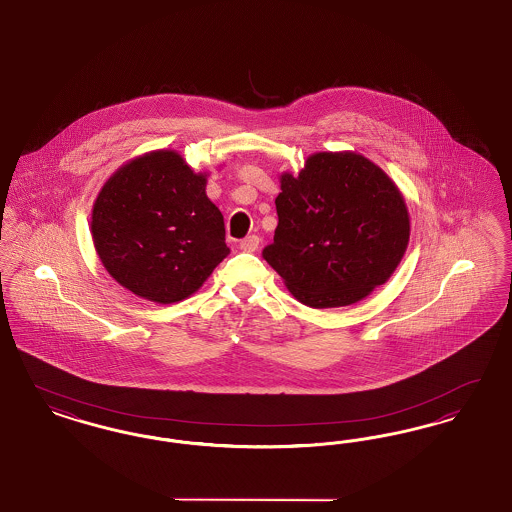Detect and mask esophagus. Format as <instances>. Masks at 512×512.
<instances>
[{
	"label": "esophagus",
	"instance_id": "esophagus-1",
	"mask_svg": "<svg viewBox=\"0 0 512 512\" xmlns=\"http://www.w3.org/2000/svg\"><path fill=\"white\" fill-rule=\"evenodd\" d=\"M259 244H261L259 236H247V238L240 242V249H244L247 253H253V251L259 249Z\"/></svg>",
	"mask_w": 512,
	"mask_h": 512
}]
</instances>
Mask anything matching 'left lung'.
I'll return each instance as SVG.
<instances>
[{
    "instance_id": "left-lung-1",
    "label": "left lung",
    "mask_w": 512,
    "mask_h": 512,
    "mask_svg": "<svg viewBox=\"0 0 512 512\" xmlns=\"http://www.w3.org/2000/svg\"><path fill=\"white\" fill-rule=\"evenodd\" d=\"M278 226L263 257L303 305L345 307L388 282L411 222L386 172L353 151L315 153L280 176Z\"/></svg>"
}]
</instances>
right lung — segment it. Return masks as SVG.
Returning a JSON list of instances; mask_svg holds the SVG:
<instances>
[{
    "mask_svg": "<svg viewBox=\"0 0 512 512\" xmlns=\"http://www.w3.org/2000/svg\"><path fill=\"white\" fill-rule=\"evenodd\" d=\"M180 153L159 149L122 165L101 188L92 238L105 270L138 297L176 303L230 253L224 219Z\"/></svg>",
    "mask_w": 512,
    "mask_h": 512,
    "instance_id": "add662e5",
    "label": "right lung"
}]
</instances>
